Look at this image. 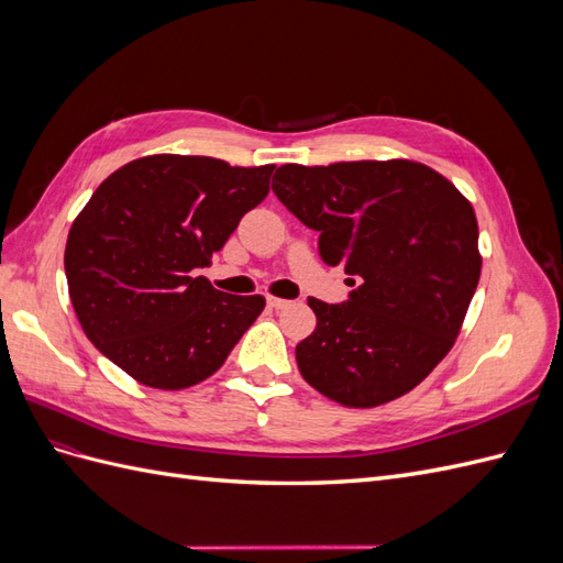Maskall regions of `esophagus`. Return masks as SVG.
<instances>
[{
  "label": "esophagus",
  "mask_w": 563,
  "mask_h": 563,
  "mask_svg": "<svg viewBox=\"0 0 563 563\" xmlns=\"http://www.w3.org/2000/svg\"><path fill=\"white\" fill-rule=\"evenodd\" d=\"M291 300H284V298H275V296H267V308L272 310H286Z\"/></svg>",
  "instance_id": "obj_1"
}]
</instances>
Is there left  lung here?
<instances>
[{
	"mask_svg": "<svg viewBox=\"0 0 563 563\" xmlns=\"http://www.w3.org/2000/svg\"><path fill=\"white\" fill-rule=\"evenodd\" d=\"M272 192L356 284L345 302L308 298L317 329L296 347L302 378L356 408L411 391L453 347L479 284L472 203L408 159L284 164Z\"/></svg>",
	"mask_w": 563,
	"mask_h": 563,
	"instance_id": "obj_1",
	"label": "left lung"
}]
</instances>
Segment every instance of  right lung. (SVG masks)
<instances>
[{"mask_svg":"<svg viewBox=\"0 0 563 563\" xmlns=\"http://www.w3.org/2000/svg\"><path fill=\"white\" fill-rule=\"evenodd\" d=\"M272 172L152 155L98 185L67 234L65 277L84 333L131 378L197 385L263 312V296L223 294L195 272L267 197Z\"/></svg>","mask_w":563,"mask_h":563,"instance_id":"obj_1","label":"right lung"}]
</instances>
